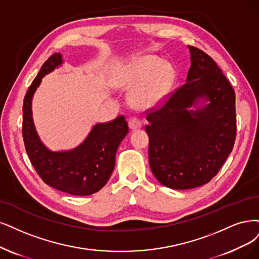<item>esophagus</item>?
Wrapping results in <instances>:
<instances>
[{
    "mask_svg": "<svg viewBox=\"0 0 259 259\" xmlns=\"http://www.w3.org/2000/svg\"><path fill=\"white\" fill-rule=\"evenodd\" d=\"M128 124H129V128H130L131 130H138V129H140V128L142 127V122H141V120H140V119H138L137 117H132V118H130V119H129Z\"/></svg>",
    "mask_w": 259,
    "mask_h": 259,
    "instance_id": "34e87169",
    "label": "esophagus"
}]
</instances>
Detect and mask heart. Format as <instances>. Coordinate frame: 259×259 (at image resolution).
<instances>
[{"mask_svg": "<svg viewBox=\"0 0 259 259\" xmlns=\"http://www.w3.org/2000/svg\"><path fill=\"white\" fill-rule=\"evenodd\" d=\"M174 80V69L157 56H146L126 66L118 84L136 89L132 100L137 107L147 109L163 99Z\"/></svg>", "mask_w": 259, "mask_h": 259, "instance_id": "1", "label": "heart"}]
</instances>
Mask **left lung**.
Returning a JSON list of instances; mask_svg holds the SVG:
<instances>
[{"mask_svg":"<svg viewBox=\"0 0 259 259\" xmlns=\"http://www.w3.org/2000/svg\"><path fill=\"white\" fill-rule=\"evenodd\" d=\"M189 50L186 83L146 116L151 171L174 190L209 183L232 152L237 130L233 86L208 54Z\"/></svg>","mask_w":259,"mask_h":259,"instance_id":"left-lung-1","label":"left lung"}]
</instances>
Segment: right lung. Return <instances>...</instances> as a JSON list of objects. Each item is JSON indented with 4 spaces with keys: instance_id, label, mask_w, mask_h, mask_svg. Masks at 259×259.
I'll return each mask as SVG.
<instances>
[{
    "instance_id": "1",
    "label": "right lung",
    "mask_w": 259,
    "mask_h": 259,
    "mask_svg": "<svg viewBox=\"0 0 259 259\" xmlns=\"http://www.w3.org/2000/svg\"><path fill=\"white\" fill-rule=\"evenodd\" d=\"M63 63L61 53L52 54L28 88L23 101V141L31 163L48 186L71 195H91L110 179L117 148L129 130L128 123L120 115L113 121L95 124L75 148L61 151L48 148L35 128L32 100L44 76Z\"/></svg>"
}]
</instances>
